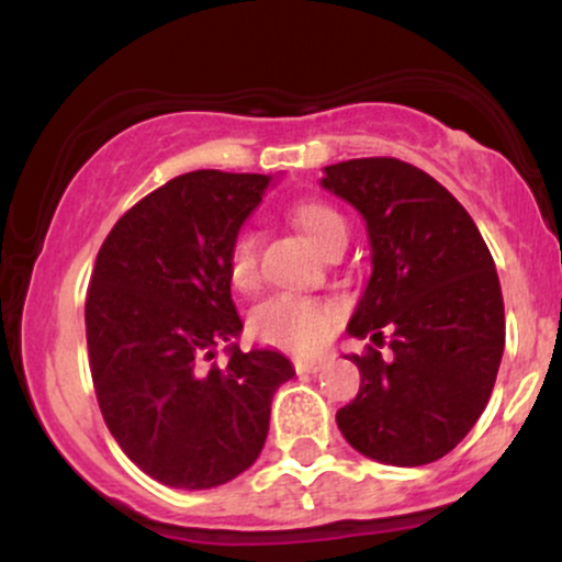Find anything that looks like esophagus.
<instances>
[{"mask_svg":"<svg viewBox=\"0 0 562 562\" xmlns=\"http://www.w3.org/2000/svg\"><path fill=\"white\" fill-rule=\"evenodd\" d=\"M322 364H325V359L322 357H295L293 359L295 372H301V375H314V372L322 370Z\"/></svg>","mask_w":562,"mask_h":562,"instance_id":"esophagus-1","label":"esophagus"}]
</instances>
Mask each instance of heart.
Instances as JSON below:
<instances>
[{"mask_svg":"<svg viewBox=\"0 0 562 562\" xmlns=\"http://www.w3.org/2000/svg\"><path fill=\"white\" fill-rule=\"evenodd\" d=\"M290 222L303 232L317 250H325L335 237H346L344 216L322 200H301L290 209ZM227 274L237 290H250L259 282L254 232L240 229L227 248ZM335 308L325 301L280 293L267 299L250 312L248 333L267 346L312 351L325 344L333 330Z\"/></svg>","mask_w":562,"mask_h":562,"instance_id":"obj_1","label":"heart"}]
</instances>
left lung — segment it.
<instances>
[{
    "label": "left lung",
    "mask_w": 562,
    "mask_h": 562,
    "mask_svg": "<svg viewBox=\"0 0 562 562\" xmlns=\"http://www.w3.org/2000/svg\"><path fill=\"white\" fill-rule=\"evenodd\" d=\"M322 187L367 222L372 277L348 333L357 398L335 423L353 449L385 465L441 460L492 396L505 351V303L494 259L470 214L430 173L398 158L325 166Z\"/></svg>",
    "instance_id": "8db88e82"
}]
</instances>
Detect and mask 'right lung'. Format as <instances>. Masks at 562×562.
Instances as JSON below:
<instances>
[{"label":"right lung","instance_id":"obj_1","mask_svg":"<svg viewBox=\"0 0 562 562\" xmlns=\"http://www.w3.org/2000/svg\"><path fill=\"white\" fill-rule=\"evenodd\" d=\"M272 177L200 169L115 222L87 290L89 370L124 454L173 488H214L261 454L272 396L295 375L280 351H240L227 248ZM229 342L227 366L213 362Z\"/></svg>","mask_w":562,"mask_h":562}]
</instances>
